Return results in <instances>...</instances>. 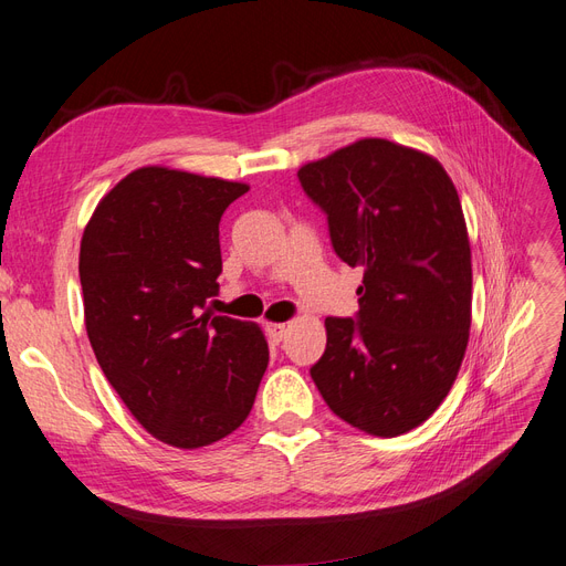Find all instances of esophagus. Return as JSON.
<instances>
[{
  "instance_id": "esophagus-1",
  "label": "esophagus",
  "mask_w": 566,
  "mask_h": 566,
  "mask_svg": "<svg viewBox=\"0 0 566 566\" xmlns=\"http://www.w3.org/2000/svg\"><path fill=\"white\" fill-rule=\"evenodd\" d=\"M264 329H266L271 342H283L285 334H287V325L285 323H266Z\"/></svg>"
}]
</instances>
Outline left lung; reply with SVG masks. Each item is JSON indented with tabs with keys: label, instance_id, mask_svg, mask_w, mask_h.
<instances>
[{
	"label": "left lung",
	"instance_id": "left-lung-1",
	"mask_svg": "<svg viewBox=\"0 0 566 566\" xmlns=\"http://www.w3.org/2000/svg\"><path fill=\"white\" fill-rule=\"evenodd\" d=\"M297 176L327 213L336 255L365 266L357 321L325 318L311 378L361 432H411L453 388L469 344L471 245L458 190L437 157L371 137Z\"/></svg>",
	"mask_w": 566,
	"mask_h": 566
}]
</instances>
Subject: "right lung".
I'll return each mask as SVG.
<instances>
[{"instance_id": "add662e5", "label": "right lung", "mask_w": 566, "mask_h": 566, "mask_svg": "<svg viewBox=\"0 0 566 566\" xmlns=\"http://www.w3.org/2000/svg\"><path fill=\"white\" fill-rule=\"evenodd\" d=\"M248 190L148 165L118 180L83 230L90 346L129 413L174 448L232 434L269 365L260 325L207 308L222 271L220 216Z\"/></svg>"}]
</instances>
